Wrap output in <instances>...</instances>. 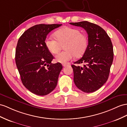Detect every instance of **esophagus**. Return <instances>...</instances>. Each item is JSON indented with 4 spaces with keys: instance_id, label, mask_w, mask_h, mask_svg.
Segmentation results:
<instances>
[{
    "instance_id": "34e87169",
    "label": "esophagus",
    "mask_w": 127,
    "mask_h": 127,
    "mask_svg": "<svg viewBox=\"0 0 127 127\" xmlns=\"http://www.w3.org/2000/svg\"><path fill=\"white\" fill-rule=\"evenodd\" d=\"M62 65H63V67H65V66H66L67 65V64H66V63H64V64H62Z\"/></svg>"
}]
</instances>
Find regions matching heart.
I'll use <instances>...</instances> for the list:
<instances>
[{"mask_svg":"<svg viewBox=\"0 0 127 127\" xmlns=\"http://www.w3.org/2000/svg\"><path fill=\"white\" fill-rule=\"evenodd\" d=\"M55 36L56 38L47 37L44 43L48 50L53 54H57L64 45L65 50L55 56V60L58 63H66L74 56L80 57L86 50L87 37L78 29L64 27L55 32Z\"/></svg>","mask_w":127,"mask_h":127,"instance_id":"obj_1","label":"heart"}]
</instances>
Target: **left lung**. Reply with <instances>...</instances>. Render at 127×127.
Returning a JSON list of instances; mask_svg holds the SVG:
<instances>
[{
  "label": "left lung",
  "mask_w": 127,
  "mask_h": 127,
  "mask_svg": "<svg viewBox=\"0 0 127 127\" xmlns=\"http://www.w3.org/2000/svg\"><path fill=\"white\" fill-rule=\"evenodd\" d=\"M85 29L88 34V45L83 57L72 65L76 86L82 91L91 93L99 89L108 78L114 53L112 41L105 31L88 21L70 22Z\"/></svg>",
  "instance_id": "obj_1"
}]
</instances>
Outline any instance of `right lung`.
<instances>
[{"label": "right lung", "mask_w": 127, "mask_h": 127, "mask_svg": "<svg viewBox=\"0 0 127 127\" xmlns=\"http://www.w3.org/2000/svg\"><path fill=\"white\" fill-rule=\"evenodd\" d=\"M62 24L35 25L19 38L15 63L26 88L38 95H48L57 86L63 68L60 63H51L54 57L45 45L47 35Z\"/></svg>", "instance_id": "obj_1"}]
</instances>
